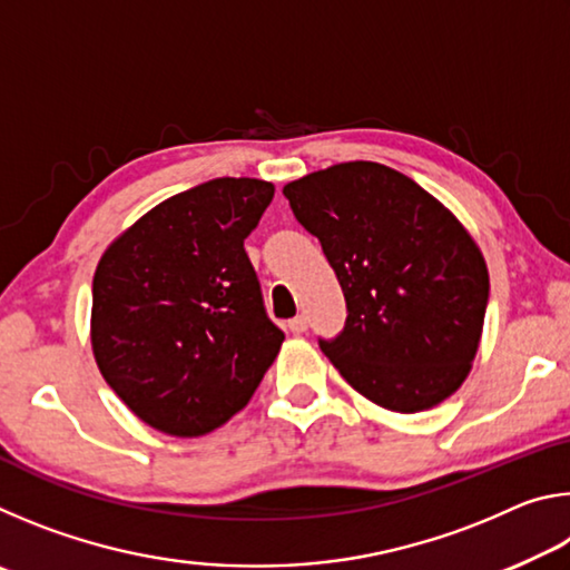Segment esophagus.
<instances>
[{"label": "esophagus", "mask_w": 570, "mask_h": 570, "mask_svg": "<svg viewBox=\"0 0 570 570\" xmlns=\"http://www.w3.org/2000/svg\"><path fill=\"white\" fill-rule=\"evenodd\" d=\"M286 330L292 332V334H304L306 332V316L298 314V316H294V320H288L286 322Z\"/></svg>", "instance_id": "34e87169"}]
</instances>
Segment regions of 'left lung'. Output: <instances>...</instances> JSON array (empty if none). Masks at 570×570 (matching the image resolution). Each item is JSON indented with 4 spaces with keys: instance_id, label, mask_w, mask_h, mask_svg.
<instances>
[{
    "instance_id": "1",
    "label": "left lung",
    "mask_w": 570,
    "mask_h": 570,
    "mask_svg": "<svg viewBox=\"0 0 570 570\" xmlns=\"http://www.w3.org/2000/svg\"><path fill=\"white\" fill-rule=\"evenodd\" d=\"M284 196L344 292V330L320 336L342 377L392 412L448 400L475 360L490 294L485 258L460 220L370 160L316 170Z\"/></svg>"
}]
</instances>
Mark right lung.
I'll return each instance as SVG.
<instances>
[{"label":"right lung","mask_w":570,"mask_h":570,"mask_svg":"<svg viewBox=\"0 0 570 570\" xmlns=\"http://www.w3.org/2000/svg\"><path fill=\"white\" fill-rule=\"evenodd\" d=\"M272 198L266 180H206L148 210L102 254L92 352L150 428L206 435L244 407L276 360L284 332L244 248Z\"/></svg>","instance_id":"obj_1"}]
</instances>
